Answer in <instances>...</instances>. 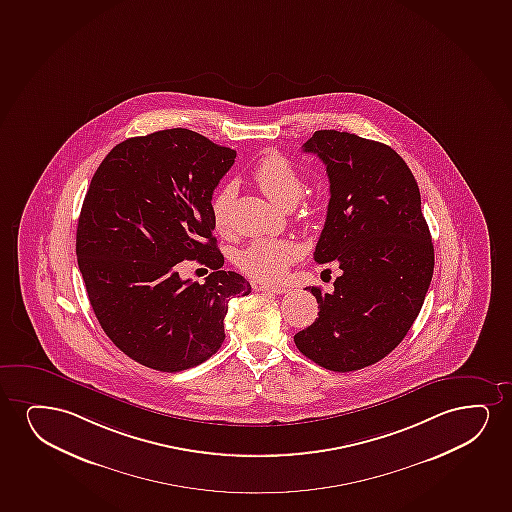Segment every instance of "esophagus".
<instances>
[{
  "instance_id": "34e87169",
  "label": "esophagus",
  "mask_w": 512,
  "mask_h": 512,
  "mask_svg": "<svg viewBox=\"0 0 512 512\" xmlns=\"http://www.w3.org/2000/svg\"><path fill=\"white\" fill-rule=\"evenodd\" d=\"M259 290H260V292L276 293V295H281V293L288 292V288H283V286H269V285L259 286Z\"/></svg>"
}]
</instances>
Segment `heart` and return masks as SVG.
I'll return each instance as SVG.
<instances>
[{
  "label": "heart",
  "instance_id": "b5f03b06",
  "mask_svg": "<svg viewBox=\"0 0 512 512\" xmlns=\"http://www.w3.org/2000/svg\"><path fill=\"white\" fill-rule=\"evenodd\" d=\"M252 179L269 200L283 208L295 205L304 191V180L297 166L276 151H267L260 156L253 166ZM234 196L233 184H226L212 194L208 203L213 227L220 233L229 227ZM295 259L297 248L292 243L281 239H255L238 253L236 262L250 278L274 283L285 276Z\"/></svg>",
  "mask_w": 512,
  "mask_h": 512
}]
</instances>
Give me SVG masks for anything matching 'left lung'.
Instances as JSON below:
<instances>
[{
    "label": "left lung",
    "instance_id": "8db88e82",
    "mask_svg": "<svg viewBox=\"0 0 512 512\" xmlns=\"http://www.w3.org/2000/svg\"><path fill=\"white\" fill-rule=\"evenodd\" d=\"M304 153L323 161L330 180L318 264L342 271L332 293L309 286L318 318L295 346L332 372L373 365L405 339L434 271V246L412 170L394 149L354 133L318 130Z\"/></svg>",
    "mask_w": 512,
    "mask_h": 512
}]
</instances>
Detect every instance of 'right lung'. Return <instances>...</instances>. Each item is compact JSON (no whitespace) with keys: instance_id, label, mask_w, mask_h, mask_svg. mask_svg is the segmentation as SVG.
<instances>
[{"instance_id":"right-lung-1","label":"right lung","mask_w":512,"mask_h":512,"mask_svg":"<svg viewBox=\"0 0 512 512\" xmlns=\"http://www.w3.org/2000/svg\"><path fill=\"white\" fill-rule=\"evenodd\" d=\"M236 151L187 128L123 140L92 177L76 255L88 300L114 346L140 365L180 372L219 351L231 297L252 286L222 271L208 203ZM214 269L200 286L176 264Z\"/></svg>"}]
</instances>
